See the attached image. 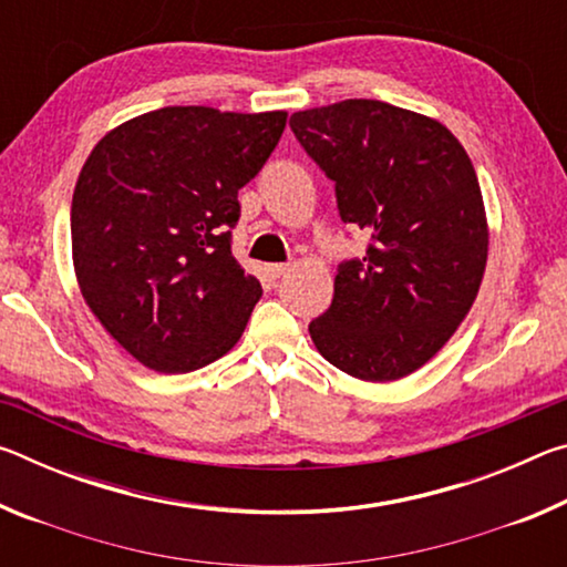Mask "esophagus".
Masks as SVG:
<instances>
[{
	"label": "esophagus",
	"instance_id": "1",
	"mask_svg": "<svg viewBox=\"0 0 567 567\" xmlns=\"http://www.w3.org/2000/svg\"><path fill=\"white\" fill-rule=\"evenodd\" d=\"M287 272H290V265H267V275H270L272 280H280Z\"/></svg>",
	"mask_w": 567,
	"mask_h": 567
}]
</instances>
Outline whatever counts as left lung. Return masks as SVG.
Segmentation results:
<instances>
[{"instance_id":"8db88e82","label":"left lung","mask_w":567,"mask_h":567,"mask_svg":"<svg viewBox=\"0 0 567 567\" xmlns=\"http://www.w3.org/2000/svg\"><path fill=\"white\" fill-rule=\"evenodd\" d=\"M290 127L334 182L340 217L372 235L310 322L315 348L364 382L408 378L453 338L483 282L491 229L473 162L443 122L378 100L295 112Z\"/></svg>"}]
</instances>
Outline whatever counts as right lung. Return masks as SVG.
<instances>
[{
    "instance_id": "add662e5",
    "label": "right lung",
    "mask_w": 567,
    "mask_h": 567,
    "mask_svg": "<svg viewBox=\"0 0 567 567\" xmlns=\"http://www.w3.org/2000/svg\"><path fill=\"white\" fill-rule=\"evenodd\" d=\"M287 112L162 107L94 145L72 197V262L94 318L134 360L179 375L235 348L257 277L229 252L243 189Z\"/></svg>"
}]
</instances>
